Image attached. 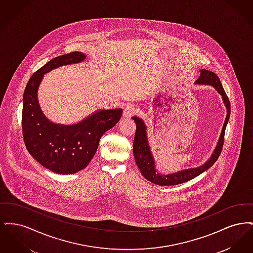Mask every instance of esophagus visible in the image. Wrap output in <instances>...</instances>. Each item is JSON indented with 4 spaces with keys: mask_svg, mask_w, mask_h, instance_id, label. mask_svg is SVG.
Masks as SVG:
<instances>
[{
    "mask_svg": "<svg viewBox=\"0 0 253 253\" xmlns=\"http://www.w3.org/2000/svg\"><path fill=\"white\" fill-rule=\"evenodd\" d=\"M136 113V107L132 104H130L128 106H126L124 111H123V117L124 118H131L134 114Z\"/></svg>",
    "mask_w": 253,
    "mask_h": 253,
    "instance_id": "obj_1",
    "label": "esophagus"
}]
</instances>
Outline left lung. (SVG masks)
<instances>
[{
    "label": "left lung",
    "mask_w": 253,
    "mask_h": 253,
    "mask_svg": "<svg viewBox=\"0 0 253 253\" xmlns=\"http://www.w3.org/2000/svg\"><path fill=\"white\" fill-rule=\"evenodd\" d=\"M196 84H208L213 86L217 90V92L222 96L224 100V103L227 107V118L224 123L222 132L219 138V141L217 143L216 148L211 155V158L205 163L204 165L197 167V168L188 169H183L180 171L174 172V173H169V174H160L155 166V160L152 156L150 147L148 144L147 139V132H146V125L144 122L139 119L138 117H132V120L135 122V133L132 143V152L134 159L136 162V165L140 169L142 175L144 176L147 180L157 184L159 186H172V185H178L181 183L191 180L194 177L198 176L200 173L204 172L208 169L211 168L215 162L218 157L220 156L224 140H225V131L226 127L229 121V116H230V103H229V97L227 96L223 85L221 84L218 76L215 73L211 72L209 70L202 69L200 70V76L195 82Z\"/></svg>",
    "instance_id": "8db88e82"
}]
</instances>
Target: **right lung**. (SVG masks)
<instances>
[{"label":"right lung","instance_id":"1","mask_svg":"<svg viewBox=\"0 0 253 253\" xmlns=\"http://www.w3.org/2000/svg\"><path fill=\"white\" fill-rule=\"evenodd\" d=\"M85 58L82 52H71L52 59L31 76L24 90V144L40 164L56 173L71 174L86 168L96 154L100 137L120 121L123 112L121 108L100 110L72 125L53 123L43 115L37 96L43 75Z\"/></svg>","mask_w":253,"mask_h":253}]
</instances>
